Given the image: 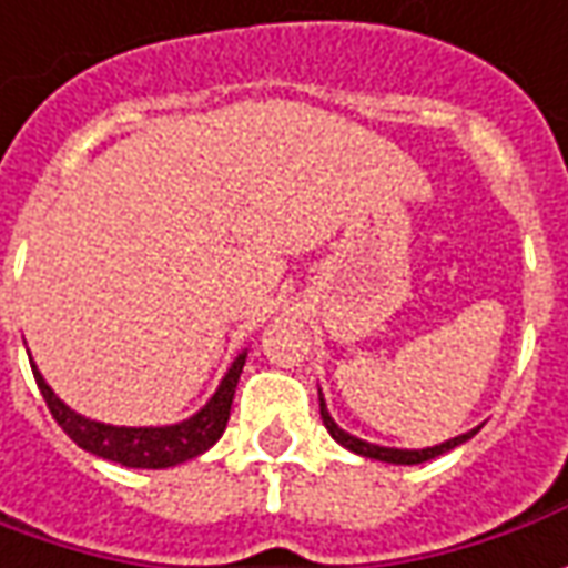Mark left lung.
I'll return each mask as SVG.
<instances>
[{
	"label": "left lung",
	"instance_id": "left-lung-1",
	"mask_svg": "<svg viewBox=\"0 0 568 568\" xmlns=\"http://www.w3.org/2000/svg\"><path fill=\"white\" fill-rule=\"evenodd\" d=\"M320 416H323V426L329 429L335 442L342 447H348L354 454H361V457H369V460H382V463H395V466H416V463H426V460H435L438 454H447V450H454L457 445L463 442H469L478 429H469L457 435V438H447L442 445H432V447H423V450H407V447H382V445H369L364 438H357V435H351L345 432L338 423L333 419V414L326 410V400H323V392H320Z\"/></svg>",
	"mask_w": 568,
	"mask_h": 568
}]
</instances>
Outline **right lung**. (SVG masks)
Returning <instances> with one entry per match:
<instances>
[{
	"label": "right lung",
	"instance_id": "right-lung-1",
	"mask_svg": "<svg viewBox=\"0 0 568 568\" xmlns=\"http://www.w3.org/2000/svg\"><path fill=\"white\" fill-rule=\"evenodd\" d=\"M245 357H248V351H242L230 364L217 392L207 397V404L199 414L171 423V426H111V423H99V419L77 414L52 392V385L42 379L33 361L30 366H33V379L40 385L55 423L68 432L71 442H77V447L90 450L102 460L130 466V469H168V466L192 460L207 447L217 445V438L226 429V419H230V407H233L235 385L242 376Z\"/></svg>",
	"mask_w": 568,
	"mask_h": 568
}]
</instances>
